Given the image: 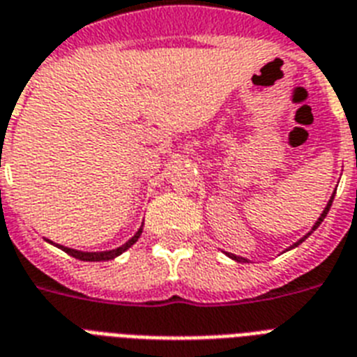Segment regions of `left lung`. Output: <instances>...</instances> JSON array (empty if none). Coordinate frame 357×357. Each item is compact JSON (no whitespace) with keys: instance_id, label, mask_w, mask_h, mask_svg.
Masks as SVG:
<instances>
[{"instance_id":"left-lung-1","label":"left lung","mask_w":357,"mask_h":357,"mask_svg":"<svg viewBox=\"0 0 357 357\" xmlns=\"http://www.w3.org/2000/svg\"><path fill=\"white\" fill-rule=\"evenodd\" d=\"M332 202H333V196H332V198H330V202H328V204H326V207H324V211H322V213H321V217L317 218V222H315V226H313V228H311V231H310V234H307V235H304V237L300 238V241H296V243H294V244H293V246H291V248H296V246H298V244H300V243H304L305 238L310 237V235H311V234H313V231H315V229H317V228H319V226H321V222H322V220H324V218H326L328 211H330V207H332ZM226 255H228V257H231V259H234V261H238V263H248V259H246V257H241V255L229 254V252H226Z\"/></svg>"}]
</instances>
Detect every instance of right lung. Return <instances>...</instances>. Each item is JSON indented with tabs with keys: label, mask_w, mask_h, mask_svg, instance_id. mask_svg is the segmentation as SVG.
Listing matches in <instances>:
<instances>
[{
	"label": "right lung",
	"mask_w": 357,
	"mask_h": 357,
	"mask_svg": "<svg viewBox=\"0 0 357 357\" xmlns=\"http://www.w3.org/2000/svg\"><path fill=\"white\" fill-rule=\"evenodd\" d=\"M140 234H142V226L137 229V234L129 238L128 243H123L122 246H119V248H114V250H105V252H81V250L68 248V246H63V244H55V243H52V241H47V238H46V241H47V243L55 244L57 248H61L63 252H66L68 255L75 257V259H81V261H109V259H114V257H119V255L123 254L126 250L131 248V246H133V244L139 241Z\"/></svg>",
	"instance_id": "add662e5"
}]
</instances>
